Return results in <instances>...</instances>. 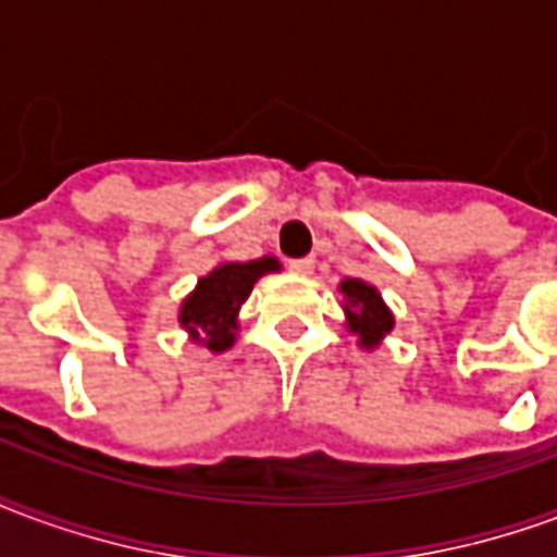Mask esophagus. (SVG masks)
Listing matches in <instances>:
<instances>
[{"instance_id": "esophagus-1", "label": "esophagus", "mask_w": 557, "mask_h": 557, "mask_svg": "<svg viewBox=\"0 0 557 557\" xmlns=\"http://www.w3.org/2000/svg\"><path fill=\"white\" fill-rule=\"evenodd\" d=\"M289 268L298 274V277H310L313 274V268H315V259L313 256H304V259H292Z\"/></svg>"}]
</instances>
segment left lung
<instances>
[{
    "instance_id": "1",
    "label": "left lung",
    "mask_w": 557,
    "mask_h": 557,
    "mask_svg": "<svg viewBox=\"0 0 557 557\" xmlns=\"http://www.w3.org/2000/svg\"><path fill=\"white\" fill-rule=\"evenodd\" d=\"M337 289L343 295V313H346L349 334L358 337V346L363 351L379 349L382 339L397 325V319H394L391 307L382 298V292L361 277L339 280Z\"/></svg>"
}]
</instances>
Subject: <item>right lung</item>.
Listing matches in <instances>:
<instances>
[{
  "instance_id": "obj_1",
  "label": "right lung",
  "mask_w": 557,
  "mask_h": 557,
  "mask_svg": "<svg viewBox=\"0 0 557 557\" xmlns=\"http://www.w3.org/2000/svg\"><path fill=\"white\" fill-rule=\"evenodd\" d=\"M274 256L250 259V262H218L206 277L196 280L194 292L178 307V325L190 343L202 346L211 355L230 351L238 339V313L250 298L256 280L280 271Z\"/></svg>"
}]
</instances>
